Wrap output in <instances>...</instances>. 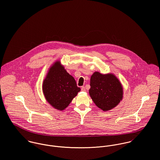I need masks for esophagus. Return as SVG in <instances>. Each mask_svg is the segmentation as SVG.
I'll return each instance as SVG.
<instances>
[{
    "label": "esophagus",
    "mask_w": 160,
    "mask_h": 160,
    "mask_svg": "<svg viewBox=\"0 0 160 160\" xmlns=\"http://www.w3.org/2000/svg\"><path fill=\"white\" fill-rule=\"evenodd\" d=\"M81 90L82 91H85L86 89H85V87H82V88H81Z\"/></svg>",
    "instance_id": "34e87169"
}]
</instances>
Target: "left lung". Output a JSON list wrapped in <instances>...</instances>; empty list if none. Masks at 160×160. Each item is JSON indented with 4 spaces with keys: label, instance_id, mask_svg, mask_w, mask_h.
Returning a JSON list of instances; mask_svg holds the SVG:
<instances>
[{
    "label": "left lung",
    "instance_id": "1",
    "mask_svg": "<svg viewBox=\"0 0 160 160\" xmlns=\"http://www.w3.org/2000/svg\"><path fill=\"white\" fill-rule=\"evenodd\" d=\"M89 95L95 104L104 111L117 106L123 98V88L113 74L94 72L90 79Z\"/></svg>",
    "mask_w": 160,
    "mask_h": 160
}]
</instances>
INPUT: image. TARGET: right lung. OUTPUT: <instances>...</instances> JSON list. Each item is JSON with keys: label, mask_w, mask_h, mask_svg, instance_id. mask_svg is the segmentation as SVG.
Returning a JSON list of instances; mask_svg holds the SVG:
<instances>
[{"label": "right lung", "mask_w": 160, "mask_h": 160, "mask_svg": "<svg viewBox=\"0 0 160 160\" xmlns=\"http://www.w3.org/2000/svg\"><path fill=\"white\" fill-rule=\"evenodd\" d=\"M80 88L74 78L64 69L59 61L54 62L43 83L47 101L55 108L62 110L71 102Z\"/></svg>", "instance_id": "obj_1"}]
</instances>
